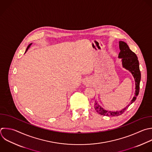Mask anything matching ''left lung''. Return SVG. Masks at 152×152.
<instances>
[{
  "label": "left lung",
  "mask_w": 152,
  "mask_h": 152,
  "mask_svg": "<svg viewBox=\"0 0 152 152\" xmlns=\"http://www.w3.org/2000/svg\"><path fill=\"white\" fill-rule=\"evenodd\" d=\"M119 49H120V52L119 53L118 57L119 58H122L123 66L126 69L129 70L132 73L135 81L136 90L135 93V96H134L132 100H131V102L130 103L131 104L137 99V97L138 95L139 90H140L141 72L139 68V62L135 53L130 50L128 46L125 42H122V41L119 42ZM129 106V104L128 106ZM94 106L95 110L98 113L102 115L108 116H119L122 115L125 111V110L128 108V107L126 106L125 109L119 111H116V112L108 111L102 108L96 101H95Z\"/></svg>",
  "instance_id": "left-lung-1"
}]
</instances>
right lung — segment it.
<instances>
[{
  "label": "right lung",
  "instance_id": "right-lung-1",
  "mask_svg": "<svg viewBox=\"0 0 152 152\" xmlns=\"http://www.w3.org/2000/svg\"><path fill=\"white\" fill-rule=\"evenodd\" d=\"M31 44H32V43H31V44H30V45H28V47H27V49H26V52H27V50H28V48H30V46H31ZM26 52H25V53H26Z\"/></svg>",
  "mask_w": 152,
  "mask_h": 152
}]
</instances>
